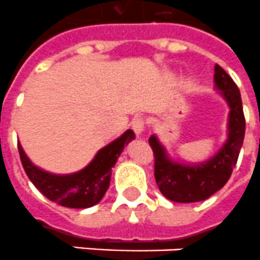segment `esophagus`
<instances>
[{
  "label": "esophagus",
  "mask_w": 260,
  "mask_h": 260,
  "mask_svg": "<svg viewBox=\"0 0 260 260\" xmlns=\"http://www.w3.org/2000/svg\"><path fill=\"white\" fill-rule=\"evenodd\" d=\"M132 129L135 131L137 136H141L145 131V120L143 117H136L132 120Z\"/></svg>",
  "instance_id": "34e87169"
}]
</instances>
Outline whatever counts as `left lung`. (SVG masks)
<instances>
[{
    "label": "left lung",
    "instance_id": "left-lung-1",
    "mask_svg": "<svg viewBox=\"0 0 260 260\" xmlns=\"http://www.w3.org/2000/svg\"><path fill=\"white\" fill-rule=\"evenodd\" d=\"M214 88L229 107L228 137L210 158L202 162L176 160L156 135L149 137L154 153V178L161 193L173 202L205 201L224 186L233 173L245 139L241 92L221 66L214 67Z\"/></svg>",
    "mask_w": 260,
    "mask_h": 260
}]
</instances>
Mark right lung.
Here are the masks:
<instances>
[{
    "label": "right lung",
    "instance_id": "obj_1",
    "mask_svg": "<svg viewBox=\"0 0 260 260\" xmlns=\"http://www.w3.org/2000/svg\"><path fill=\"white\" fill-rule=\"evenodd\" d=\"M132 129L98 150L87 167L70 174L46 172L31 162L18 143L19 156L27 177L45 197L58 205L71 209H87L99 204L110 186L112 168L124 147L135 140Z\"/></svg>",
    "mask_w": 260,
    "mask_h": 260
}]
</instances>
